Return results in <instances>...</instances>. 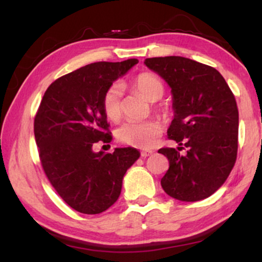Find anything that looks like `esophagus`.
<instances>
[{
  "label": "esophagus",
  "instance_id": "34e87169",
  "mask_svg": "<svg viewBox=\"0 0 262 262\" xmlns=\"http://www.w3.org/2000/svg\"><path fill=\"white\" fill-rule=\"evenodd\" d=\"M141 155H142L143 157H146V156L152 155V150H143V151L141 152Z\"/></svg>",
  "mask_w": 262,
  "mask_h": 262
}]
</instances>
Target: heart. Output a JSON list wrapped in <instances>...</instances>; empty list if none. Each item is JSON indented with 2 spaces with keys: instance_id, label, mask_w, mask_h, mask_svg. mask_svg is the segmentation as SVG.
I'll list each match as a JSON object with an SVG mask.
<instances>
[{
  "instance_id": "obj_1",
  "label": "heart",
  "mask_w": 262,
  "mask_h": 262,
  "mask_svg": "<svg viewBox=\"0 0 262 262\" xmlns=\"http://www.w3.org/2000/svg\"><path fill=\"white\" fill-rule=\"evenodd\" d=\"M132 87L145 96L149 101H157L164 94V83L159 76L151 73H142L132 80ZM121 95L123 88L119 83L111 84L102 96V110L108 119L116 121L121 116ZM156 110L163 114L167 107L157 106ZM162 132V126L156 119L144 121H127L117 130V138L124 144L135 148L146 149L151 146Z\"/></svg>"
}]
</instances>
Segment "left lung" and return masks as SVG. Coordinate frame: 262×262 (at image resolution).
<instances>
[{"label":"left lung","instance_id":"8db88e82","mask_svg":"<svg viewBox=\"0 0 262 262\" xmlns=\"http://www.w3.org/2000/svg\"><path fill=\"white\" fill-rule=\"evenodd\" d=\"M144 64L169 84L174 119L168 138L179 148L159 150L169 161L161 179L164 192L181 202L213 194L236 162L238 110L224 77L206 64L179 56L146 58ZM182 148L188 150L181 156Z\"/></svg>","mask_w":262,"mask_h":262}]
</instances>
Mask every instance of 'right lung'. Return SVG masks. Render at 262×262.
I'll return each instance as SVG.
<instances>
[{"label":"right lung","mask_w":262,"mask_h":262,"mask_svg":"<svg viewBox=\"0 0 262 262\" xmlns=\"http://www.w3.org/2000/svg\"><path fill=\"white\" fill-rule=\"evenodd\" d=\"M137 63L135 58L96 62L57 78L35 114L42 169L60 198L81 213H101L112 206L125 173L139 157L130 146L112 154L93 151V144L112 139L102 110L106 89Z\"/></svg>","instance_id":"right-lung-1"}]
</instances>
